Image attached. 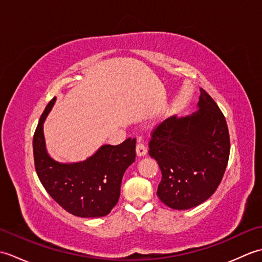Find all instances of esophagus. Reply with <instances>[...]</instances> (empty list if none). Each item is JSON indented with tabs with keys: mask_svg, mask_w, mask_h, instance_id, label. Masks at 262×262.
Here are the masks:
<instances>
[{
	"mask_svg": "<svg viewBox=\"0 0 262 262\" xmlns=\"http://www.w3.org/2000/svg\"><path fill=\"white\" fill-rule=\"evenodd\" d=\"M147 153V147L142 143H138L136 145V154L138 158H142Z\"/></svg>",
	"mask_w": 262,
	"mask_h": 262,
	"instance_id": "1",
	"label": "esophagus"
}]
</instances>
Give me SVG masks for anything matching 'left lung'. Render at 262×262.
I'll return each mask as SVG.
<instances>
[{"mask_svg": "<svg viewBox=\"0 0 262 262\" xmlns=\"http://www.w3.org/2000/svg\"><path fill=\"white\" fill-rule=\"evenodd\" d=\"M197 107L191 115H174L161 122L149 141L148 153L162 173L157 194L173 209H189L207 200L229 162L230 135L224 115L204 89Z\"/></svg>", "mask_w": 262, "mask_h": 262, "instance_id": "left-lung-1", "label": "left lung"}]
</instances>
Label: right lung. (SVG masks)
<instances>
[{"mask_svg": "<svg viewBox=\"0 0 262 262\" xmlns=\"http://www.w3.org/2000/svg\"><path fill=\"white\" fill-rule=\"evenodd\" d=\"M55 101L56 98L47 104L33 135V159L39 180L70 214L79 217L108 215L118 203L122 176L135 161V138H128L119 145H102L81 162H57L47 153L43 136V122Z\"/></svg>", "mask_w": 262, "mask_h": 262, "instance_id": "1", "label": "right lung"}]
</instances>
